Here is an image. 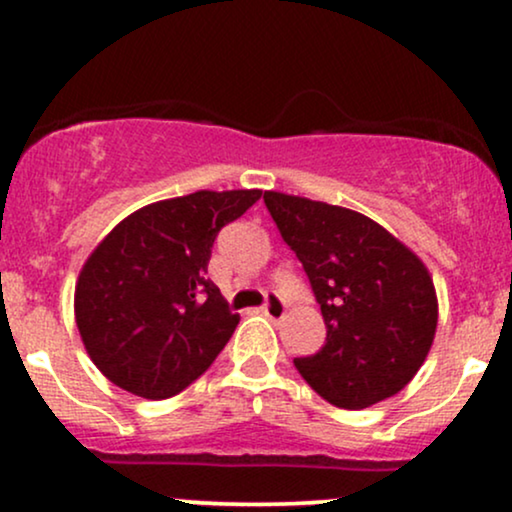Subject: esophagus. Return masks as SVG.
Listing matches in <instances>:
<instances>
[{
  "instance_id": "obj_1",
  "label": "esophagus",
  "mask_w": 512,
  "mask_h": 512,
  "mask_svg": "<svg viewBox=\"0 0 512 512\" xmlns=\"http://www.w3.org/2000/svg\"><path fill=\"white\" fill-rule=\"evenodd\" d=\"M262 313L267 315L269 320H281V317L286 315V303L272 293V296H267V301H264Z\"/></svg>"
}]
</instances>
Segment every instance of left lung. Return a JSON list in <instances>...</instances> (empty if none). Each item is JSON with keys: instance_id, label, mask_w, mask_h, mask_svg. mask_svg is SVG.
I'll return each instance as SVG.
<instances>
[{"instance_id": "1", "label": "left lung", "mask_w": 512, "mask_h": 512, "mask_svg": "<svg viewBox=\"0 0 512 512\" xmlns=\"http://www.w3.org/2000/svg\"><path fill=\"white\" fill-rule=\"evenodd\" d=\"M281 238L301 260L325 317V346L298 373L334 407L397 395L426 361L438 298L426 264L358 211L264 192Z\"/></svg>"}]
</instances>
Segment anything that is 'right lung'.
Instances as JSON below:
<instances>
[{"label":"right lung","mask_w":512,"mask_h":512,"mask_svg":"<svg viewBox=\"0 0 512 512\" xmlns=\"http://www.w3.org/2000/svg\"><path fill=\"white\" fill-rule=\"evenodd\" d=\"M260 190H199L149 204L101 240L74 293L81 342L122 390L168 399L195 383L236 330L219 286L207 279L211 248Z\"/></svg>","instance_id":"1"}]
</instances>
